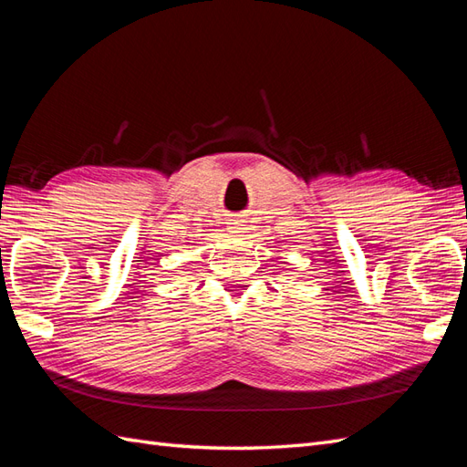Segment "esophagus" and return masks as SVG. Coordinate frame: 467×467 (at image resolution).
<instances>
[{"label":"esophagus","mask_w":467,"mask_h":467,"mask_svg":"<svg viewBox=\"0 0 467 467\" xmlns=\"http://www.w3.org/2000/svg\"><path fill=\"white\" fill-rule=\"evenodd\" d=\"M232 234H235V235H239V237H244L245 234H249V222L247 220H235V222H232Z\"/></svg>","instance_id":"obj_1"}]
</instances>
